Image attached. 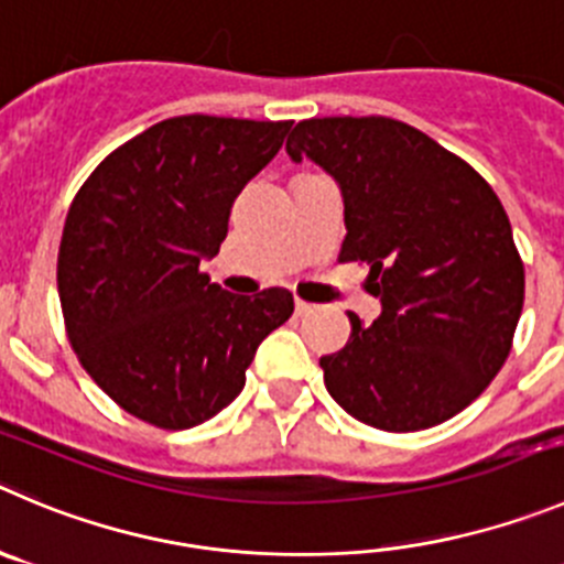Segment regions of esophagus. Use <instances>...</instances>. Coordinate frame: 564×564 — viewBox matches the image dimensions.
I'll use <instances>...</instances> for the list:
<instances>
[{"label":"esophagus","instance_id":"34e87169","mask_svg":"<svg viewBox=\"0 0 564 564\" xmlns=\"http://www.w3.org/2000/svg\"><path fill=\"white\" fill-rule=\"evenodd\" d=\"M294 312H297L300 314V317H303V314H312L314 312V306H312V303H306V300H294Z\"/></svg>","mask_w":564,"mask_h":564}]
</instances>
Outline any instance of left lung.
<instances>
[{"instance_id": "8db88e82", "label": "left lung", "mask_w": 564, "mask_h": 564, "mask_svg": "<svg viewBox=\"0 0 564 564\" xmlns=\"http://www.w3.org/2000/svg\"><path fill=\"white\" fill-rule=\"evenodd\" d=\"M345 203L339 261L370 267L372 325L319 359L330 398L381 431H420L470 406L496 378L523 312V261L501 199L470 163L387 116L297 122L286 141Z\"/></svg>"}]
</instances>
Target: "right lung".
I'll return each instance as SVG.
<instances>
[{"label":"right lung","mask_w":564,"mask_h":564,"mask_svg":"<svg viewBox=\"0 0 564 564\" xmlns=\"http://www.w3.org/2000/svg\"><path fill=\"white\" fill-rule=\"evenodd\" d=\"M292 122L175 116L110 152L63 225L57 294L77 359L124 412L192 429L245 389L258 345L294 312L281 286L230 294L199 272L230 205Z\"/></svg>","instance_id":"add662e5"}]
</instances>
